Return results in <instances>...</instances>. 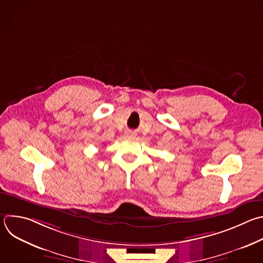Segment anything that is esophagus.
<instances>
[{"label": "esophagus", "instance_id": "obj_1", "mask_svg": "<svg viewBox=\"0 0 263 263\" xmlns=\"http://www.w3.org/2000/svg\"><path fill=\"white\" fill-rule=\"evenodd\" d=\"M128 136H133V133H128Z\"/></svg>", "mask_w": 263, "mask_h": 263}]
</instances>
